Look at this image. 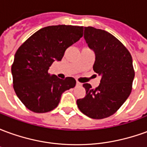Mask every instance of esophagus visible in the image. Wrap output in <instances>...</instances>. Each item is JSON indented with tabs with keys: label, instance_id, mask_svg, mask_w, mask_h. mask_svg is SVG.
Here are the masks:
<instances>
[{
	"label": "esophagus",
	"instance_id": "esophagus-1",
	"mask_svg": "<svg viewBox=\"0 0 147 147\" xmlns=\"http://www.w3.org/2000/svg\"><path fill=\"white\" fill-rule=\"evenodd\" d=\"M81 85H82V84H81V83H80V82H78V81H77L76 86H81Z\"/></svg>",
	"mask_w": 147,
	"mask_h": 147
}]
</instances>
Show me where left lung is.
I'll return each mask as SVG.
<instances>
[{
    "label": "left lung",
    "mask_w": 147,
    "mask_h": 147,
    "mask_svg": "<svg viewBox=\"0 0 147 147\" xmlns=\"http://www.w3.org/2000/svg\"><path fill=\"white\" fill-rule=\"evenodd\" d=\"M84 38L95 53L93 69L102 79L95 89L84 83L86 96L76 103L87 117L104 119L113 115L131 92L135 77L132 58L123 43L105 30L85 27Z\"/></svg>",
    "instance_id": "8db88e82"
}]
</instances>
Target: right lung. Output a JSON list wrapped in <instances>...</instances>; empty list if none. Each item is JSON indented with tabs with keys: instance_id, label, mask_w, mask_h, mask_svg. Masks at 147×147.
Here are the masks:
<instances>
[{
	"instance_id": "1",
	"label": "right lung",
	"mask_w": 147,
	"mask_h": 147,
	"mask_svg": "<svg viewBox=\"0 0 147 147\" xmlns=\"http://www.w3.org/2000/svg\"><path fill=\"white\" fill-rule=\"evenodd\" d=\"M83 27L57 25L43 27L19 47L11 65L13 88L28 109L44 113L54 109L61 94L73 88L72 77L59 79L48 72L55 61H61L69 46L83 37Z\"/></svg>"
}]
</instances>
